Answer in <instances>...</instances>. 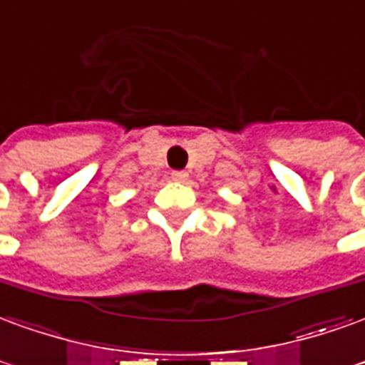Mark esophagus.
Returning <instances> with one entry per match:
<instances>
[{"instance_id":"34e87169","label":"esophagus","mask_w":365,"mask_h":365,"mask_svg":"<svg viewBox=\"0 0 365 365\" xmlns=\"http://www.w3.org/2000/svg\"><path fill=\"white\" fill-rule=\"evenodd\" d=\"M172 180H174V182H185V180H187V172H183V170H174V172H172Z\"/></svg>"}]
</instances>
